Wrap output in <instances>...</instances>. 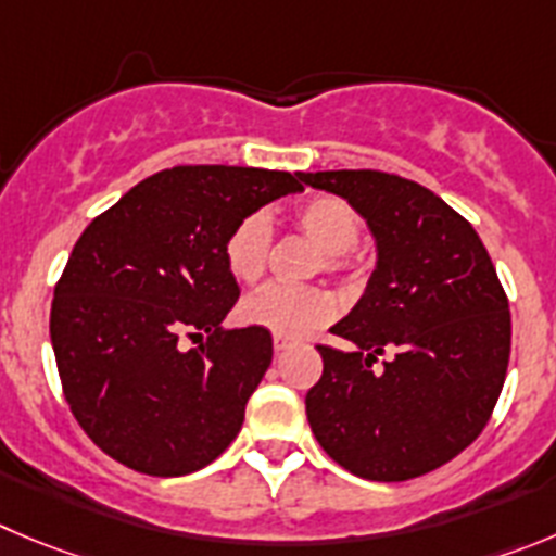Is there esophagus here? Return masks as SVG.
I'll list each match as a JSON object with an SVG mask.
<instances>
[{"mask_svg": "<svg viewBox=\"0 0 556 556\" xmlns=\"http://www.w3.org/2000/svg\"><path fill=\"white\" fill-rule=\"evenodd\" d=\"M290 345H293V340H290V337L274 334V351H277V354H282V351H288Z\"/></svg>", "mask_w": 556, "mask_h": 556, "instance_id": "1", "label": "esophagus"}]
</instances>
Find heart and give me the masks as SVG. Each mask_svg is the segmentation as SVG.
I'll return each instance as SVG.
<instances>
[{
  "label": "heart",
  "instance_id": "heart-1",
  "mask_svg": "<svg viewBox=\"0 0 556 556\" xmlns=\"http://www.w3.org/2000/svg\"><path fill=\"white\" fill-rule=\"evenodd\" d=\"M293 222L320 249L318 268H324L326 274H345L356 268L354 247L359 241L362 216L349 200L337 194H315L302 205H295ZM271 243L274 227L266 211L241 216L222 247L232 279L243 285L257 282L268 266ZM331 315H334V299L320 288L266 285L238 304V320L243 326L282 337H302L315 331L318 326L329 324Z\"/></svg>",
  "mask_w": 556,
  "mask_h": 556
}]
</instances>
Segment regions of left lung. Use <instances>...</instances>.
Listing matches in <instances>:
<instances>
[{
  "mask_svg": "<svg viewBox=\"0 0 556 556\" xmlns=\"http://www.w3.org/2000/svg\"><path fill=\"white\" fill-rule=\"evenodd\" d=\"M349 200L376 238L365 295L318 345L324 376L307 419L331 460L351 475L401 482L464 453L491 419L507 359L510 309L475 227L442 197L378 169L299 173ZM392 353L383 371L371 365Z\"/></svg>",
  "mask_w": 556,
  "mask_h": 556,
  "instance_id": "obj_1",
  "label": "left lung"
}]
</instances>
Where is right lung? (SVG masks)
I'll return each instance as SVG.
<instances>
[{"mask_svg": "<svg viewBox=\"0 0 556 556\" xmlns=\"http://www.w3.org/2000/svg\"><path fill=\"white\" fill-rule=\"evenodd\" d=\"M277 169L173 167L87 225L51 302L76 422L123 466L180 477L219 458L274 356L271 331L222 329L241 288L225 266L241 216L302 191ZM208 334L186 352L180 336Z\"/></svg>", "mask_w": 556, "mask_h": 556, "instance_id": "add662e5", "label": "right lung"}]
</instances>
